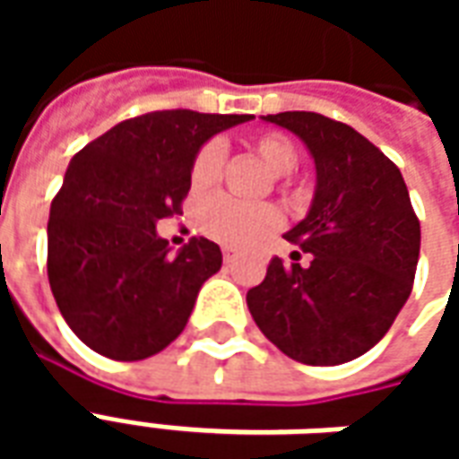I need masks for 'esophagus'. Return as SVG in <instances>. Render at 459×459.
<instances>
[{"label":"esophagus","instance_id":"obj_1","mask_svg":"<svg viewBox=\"0 0 459 459\" xmlns=\"http://www.w3.org/2000/svg\"><path fill=\"white\" fill-rule=\"evenodd\" d=\"M223 260H226V263H230V260H233V253H230L229 248H223Z\"/></svg>","mask_w":459,"mask_h":459}]
</instances>
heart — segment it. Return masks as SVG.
Listing matches in <instances>:
<instances>
[{
    "label": "heart",
    "instance_id": "heart-1",
    "mask_svg": "<svg viewBox=\"0 0 459 459\" xmlns=\"http://www.w3.org/2000/svg\"><path fill=\"white\" fill-rule=\"evenodd\" d=\"M250 150L278 181H282V177L298 164V147L282 132H260L250 140ZM223 160V144L216 140L206 142L191 161V186L196 191L211 189L219 181ZM196 226L209 238L230 248H240L278 229L280 211L270 204H243L229 196H211L201 201Z\"/></svg>",
    "mask_w": 459,
    "mask_h": 459
}]
</instances>
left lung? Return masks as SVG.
<instances>
[{"label": "left lung", "mask_w": 459, "mask_h": 459, "mask_svg": "<svg viewBox=\"0 0 459 459\" xmlns=\"http://www.w3.org/2000/svg\"><path fill=\"white\" fill-rule=\"evenodd\" d=\"M307 144L317 167L309 213L285 233L309 265L273 258L248 290L260 332L282 354L337 366L381 342L413 290L420 221L401 169L344 122L319 113L265 115Z\"/></svg>", "instance_id": "1"}]
</instances>
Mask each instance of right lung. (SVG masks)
<instances>
[{
    "mask_svg": "<svg viewBox=\"0 0 459 459\" xmlns=\"http://www.w3.org/2000/svg\"><path fill=\"white\" fill-rule=\"evenodd\" d=\"M250 115L157 110L88 142L65 169L48 216V282L75 337L115 361H140L179 337L221 248L179 253L157 221L181 213L191 161L216 132Z\"/></svg>",
    "mask_w": 459,
    "mask_h": 459,
    "instance_id": "add662e5",
    "label": "right lung"
}]
</instances>
